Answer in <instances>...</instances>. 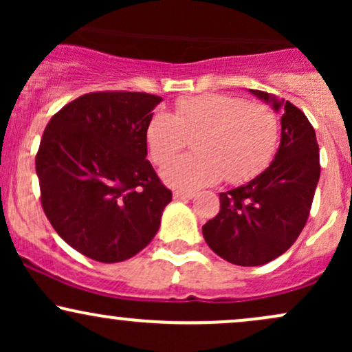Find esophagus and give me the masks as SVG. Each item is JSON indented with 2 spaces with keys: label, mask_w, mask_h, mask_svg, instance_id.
<instances>
[{
  "label": "esophagus",
  "mask_w": 352,
  "mask_h": 352,
  "mask_svg": "<svg viewBox=\"0 0 352 352\" xmlns=\"http://www.w3.org/2000/svg\"><path fill=\"white\" fill-rule=\"evenodd\" d=\"M193 195H195V193L185 192V190H175V192H173V199L175 200H190L193 199Z\"/></svg>",
  "instance_id": "obj_1"
}]
</instances>
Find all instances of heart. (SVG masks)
I'll return each mask as SVG.
<instances>
[{
    "label": "heart",
    "mask_w": 352,
    "mask_h": 352,
    "mask_svg": "<svg viewBox=\"0 0 352 352\" xmlns=\"http://www.w3.org/2000/svg\"><path fill=\"white\" fill-rule=\"evenodd\" d=\"M197 152L165 164L162 179L182 190L225 180L243 184L273 159L280 135L274 111L265 102H246L230 94L182 98L175 112L155 111L147 124L148 151L155 164L167 162L193 137Z\"/></svg>",
    "instance_id": "heart-1"
}]
</instances>
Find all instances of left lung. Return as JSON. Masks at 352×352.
<instances>
[{
  "instance_id": "1",
  "label": "left lung",
  "mask_w": 352,
  "mask_h": 352,
  "mask_svg": "<svg viewBox=\"0 0 352 352\" xmlns=\"http://www.w3.org/2000/svg\"><path fill=\"white\" fill-rule=\"evenodd\" d=\"M250 92L283 111L280 148L265 172L220 193V212L201 227L210 248L240 266L268 263L296 241L321 172L316 132L305 112L265 91Z\"/></svg>"
}]
</instances>
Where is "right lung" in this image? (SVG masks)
<instances>
[{
  "instance_id": "add662e5",
  "label": "right lung",
  "mask_w": 352,
  "mask_h": 352,
  "mask_svg": "<svg viewBox=\"0 0 352 352\" xmlns=\"http://www.w3.org/2000/svg\"><path fill=\"white\" fill-rule=\"evenodd\" d=\"M160 100L145 92H89L44 129L36 153L43 210L84 256L129 260L160 227L172 192L145 159V131Z\"/></svg>"
}]
</instances>
